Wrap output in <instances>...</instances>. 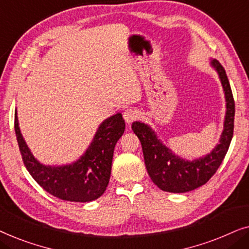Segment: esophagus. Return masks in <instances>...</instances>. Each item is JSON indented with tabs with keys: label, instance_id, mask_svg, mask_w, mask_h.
Instances as JSON below:
<instances>
[{
	"label": "esophagus",
	"instance_id": "esophagus-1",
	"mask_svg": "<svg viewBox=\"0 0 249 249\" xmlns=\"http://www.w3.org/2000/svg\"><path fill=\"white\" fill-rule=\"evenodd\" d=\"M138 117V112L134 110V108H127L124 112V119L125 120L127 124H131L132 121H135Z\"/></svg>",
	"mask_w": 249,
	"mask_h": 249
}]
</instances>
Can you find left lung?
I'll list each match as a JSON object with an SVG mask.
<instances>
[{
	"instance_id": "left-lung-1",
	"label": "left lung",
	"mask_w": 249,
	"mask_h": 249,
	"mask_svg": "<svg viewBox=\"0 0 249 249\" xmlns=\"http://www.w3.org/2000/svg\"><path fill=\"white\" fill-rule=\"evenodd\" d=\"M211 67L217 72L226 98V115L219 144L209 154L187 160L166 147L156 132L144 122H132L131 129L142 142L145 165L152 181L169 193H187L209 181L222 163L233 136L234 101L226 74L219 61L211 59Z\"/></svg>"
}]
</instances>
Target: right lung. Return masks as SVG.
<instances>
[{"instance_id": "obj_1", "label": "right lung", "mask_w": 249, "mask_h": 249, "mask_svg": "<svg viewBox=\"0 0 249 249\" xmlns=\"http://www.w3.org/2000/svg\"><path fill=\"white\" fill-rule=\"evenodd\" d=\"M125 124L121 113L105 119L98 125L86 152L77 161L63 165H46L33 155L19 128L15 112V130L22 161L30 176L44 190L63 200L88 203L103 195L111 177L117 142Z\"/></svg>"}]
</instances>
